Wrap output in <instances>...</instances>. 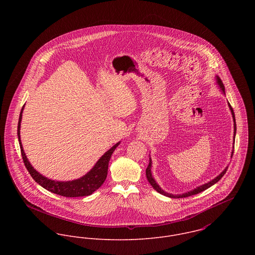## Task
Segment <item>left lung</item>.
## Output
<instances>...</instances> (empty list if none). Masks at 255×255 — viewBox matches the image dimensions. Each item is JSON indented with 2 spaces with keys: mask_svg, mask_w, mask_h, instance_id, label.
Returning a JSON list of instances; mask_svg holds the SVG:
<instances>
[{
  "mask_svg": "<svg viewBox=\"0 0 255 255\" xmlns=\"http://www.w3.org/2000/svg\"><path fill=\"white\" fill-rule=\"evenodd\" d=\"M217 80H218V84L220 85L221 89L223 90V92H225V86H224V84H223V82H222L221 78L218 77V76H217ZM228 104H229V107H230L231 112H232V115H233V119H234V130H235V134H236V131H237V125H236L235 113H234V110L232 108L231 104H230V103H228ZM233 154H234V150H233V152H232V156H233ZM227 170H228V168H226V169H225V170H224V171L219 175L218 177H217L216 179L212 180L211 182H207V183H205V184H203V185H200V186H198V187L194 188L193 190H190V191H188V192H186V193L180 194V195H179V194H178V195H174V194H171V193H167V192H165L163 189H161V187L156 183L155 180L152 178V175H151V160H149V164H148V167L146 168L145 172L146 177H147L148 182H150V184L153 186V188H154L156 191H158L159 193H161V194H163V195H166V196H168V197H171V198H182V197H188V196H191V195L197 194V193H199V192H201V191H203V190H205V189L209 188L210 186H212L213 184H215L216 182H219V181L223 178V176L226 174Z\"/></svg>",
  "mask_w": 255,
  "mask_h": 255,
  "instance_id": "1",
  "label": "left lung"
}]
</instances>
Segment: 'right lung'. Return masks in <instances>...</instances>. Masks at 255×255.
<instances>
[{
  "mask_svg": "<svg viewBox=\"0 0 255 255\" xmlns=\"http://www.w3.org/2000/svg\"><path fill=\"white\" fill-rule=\"evenodd\" d=\"M22 110H23V107L21 109L19 119H18L17 136H18V141H19L20 152H21L23 163H24L27 171L29 172L30 176L32 177V179L37 183H39L42 187H44L45 189H47L53 193L62 195V196H66V197L87 196V195L92 194L95 190H97L103 184V182H105V180L107 178L110 159H111L113 152L119 145V143L115 144L110 150H108L98 160V162L95 164V166L92 168V170L90 172H88L85 176H83L82 178H80L78 180H74V181H70V182H56V181L49 180V179L43 177L42 175H40L36 170L33 169V167L28 162V160L25 156V153L22 149V145L20 142V135H19L20 134L19 130H20V122H21V117H22Z\"/></svg>",
  "mask_w": 255,
  "mask_h": 255,
  "instance_id": "obj_1",
  "label": "right lung"
}]
</instances>
